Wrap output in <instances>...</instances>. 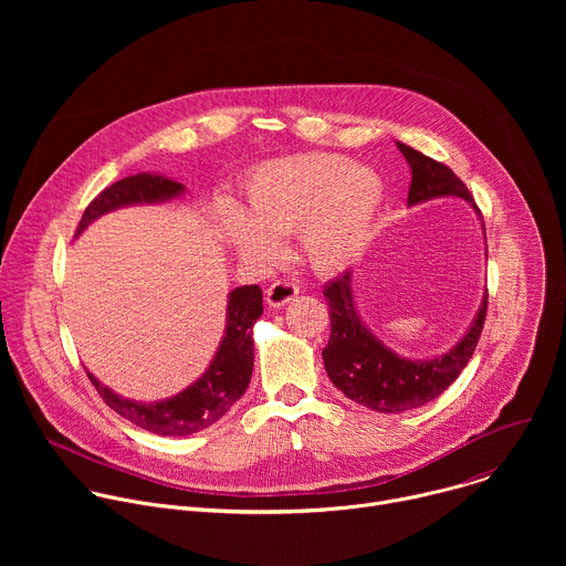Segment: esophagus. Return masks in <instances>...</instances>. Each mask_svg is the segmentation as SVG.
I'll return each mask as SVG.
<instances>
[{
  "mask_svg": "<svg viewBox=\"0 0 566 566\" xmlns=\"http://www.w3.org/2000/svg\"><path fill=\"white\" fill-rule=\"evenodd\" d=\"M297 293H300V286H297L295 282H291V280H277V282H273V284L269 286V291H266V302H269L271 306H284V304H289Z\"/></svg>",
  "mask_w": 566,
  "mask_h": 566,
  "instance_id": "34e87169",
  "label": "esophagus"
}]
</instances>
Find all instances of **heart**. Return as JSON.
<instances>
[{"instance_id":"heart-1","label":"heart","mask_w":566,"mask_h":566,"mask_svg":"<svg viewBox=\"0 0 566 566\" xmlns=\"http://www.w3.org/2000/svg\"><path fill=\"white\" fill-rule=\"evenodd\" d=\"M382 199L380 177L334 151H308L269 160L244 181V211L219 214L223 244L251 266L280 258L277 239L297 234L306 264L336 273L367 244Z\"/></svg>"}]
</instances>
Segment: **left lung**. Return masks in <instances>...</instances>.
I'll return each mask as SVG.
<instances>
[{
	"label": "left lung",
	"mask_w": 566,
	"mask_h": 566,
	"mask_svg": "<svg viewBox=\"0 0 566 566\" xmlns=\"http://www.w3.org/2000/svg\"><path fill=\"white\" fill-rule=\"evenodd\" d=\"M396 145L412 168L408 195L410 206L434 197H461L476 208L465 184L448 166L417 151L415 147H408L406 143ZM325 300L329 304L332 319V336L327 347L322 349L327 374L345 396L382 415L415 410L441 396L472 358L489 311L486 291L472 327L459 345L434 360H408L389 352L365 329L354 308L349 273H343L325 286Z\"/></svg>",
	"instance_id": "obj_1"
}]
</instances>
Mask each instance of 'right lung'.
I'll use <instances>...</instances> for the list:
<instances>
[{"instance_id":"1","label":"right lung","mask_w":566,"mask_h":566,"mask_svg":"<svg viewBox=\"0 0 566 566\" xmlns=\"http://www.w3.org/2000/svg\"><path fill=\"white\" fill-rule=\"evenodd\" d=\"M181 192V184L158 175H136L120 179L105 188L85 208L75 234L83 232L96 217L114 208L129 203L166 201ZM262 313V289L258 284L234 289L228 297L226 336L219 345L214 360L195 385H190L175 398L160 402L127 400L101 385L90 371L87 376L107 406L129 423L160 437H186L199 432L219 421L232 408V402L247 391L255 360L253 325Z\"/></svg>"}]
</instances>
